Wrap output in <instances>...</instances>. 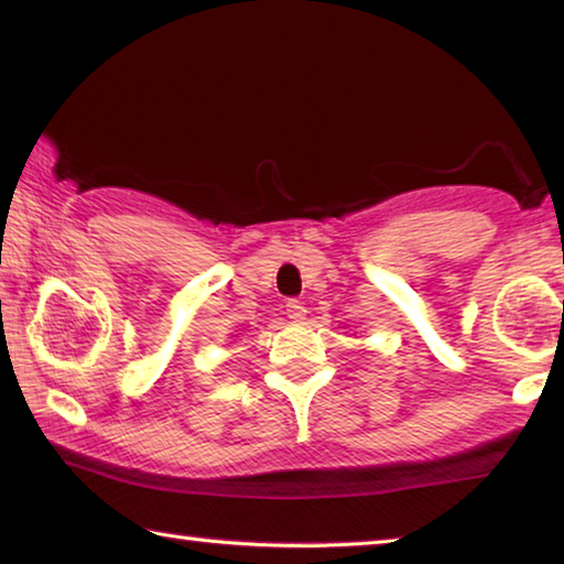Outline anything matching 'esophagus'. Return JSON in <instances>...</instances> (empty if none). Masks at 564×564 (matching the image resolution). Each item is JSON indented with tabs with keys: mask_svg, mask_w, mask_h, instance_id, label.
Segmentation results:
<instances>
[{
	"mask_svg": "<svg viewBox=\"0 0 564 564\" xmlns=\"http://www.w3.org/2000/svg\"><path fill=\"white\" fill-rule=\"evenodd\" d=\"M285 316H289L291 321H303L305 318V305L301 301L291 299L289 303H285Z\"/></svg>",
	"mask_w": 564,
	"mask_h": 564,
	"instance_id": "obj_1",
	"label": "esophagus"
}]
</instances>
